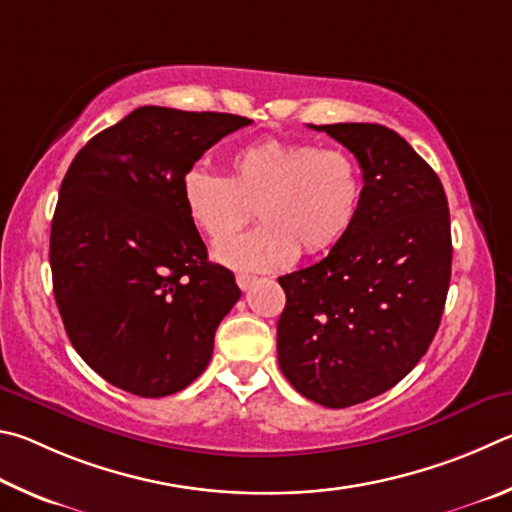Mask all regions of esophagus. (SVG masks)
<instances>
[{
    "mask_svg": "<svg viewBox=\"0 0 512 512\" xmlns=\"http://www.w3.org/2000/svg\"><path fill=\"white\" fill-rule=\"evenodd\" d=\"M254 281H256V276H251V274H236V283L240 290H249L251 285H254Z\"/></svg>",
    "mask_w": 512,
    "mask_h": 512,
    "instance_id": "1",
    "label": "esophagus"
}]
</instances>
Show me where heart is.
Returning <instances> with one entry per match:
<instances>
[{"label":"heart","mask_w":512,"mask_h":512,"mask_svg":"<svg viewBox=\"0 0 512 512\" xmlns=\"http://www.w3.org/2000/svg\"><path fill=\"white\" fill-rule=\"evenodd\" d=\"M191 222L211 242L235 232L254 208L264 224L215 247L220 263L240 270H279L303 251L335 249L362 206V173L344 150L267 137L229 157V175L191 168L182 179Z\"/></svg>","instance_id":"obj_1"}]
</instances>
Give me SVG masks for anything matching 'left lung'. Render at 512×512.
<instances>
[{
  "mask_svg": "<svg viewBox=\"0 0 512 512\" xmlns=\"http://www.w3.org/2000/svg\"><path fill=\"white\" fill-rule=\"evenodd\" d=\"M353 152L362 206L348 236L279 279L276 351L301 396L330 409L371 400L427 353L452 274L450 209L432 166L378 123L310 125Z\"/></svg>",
  "mask_w": 512,
  "mask_h": 512,
  "instance_id": "left-lung-1",
  "label": "left lung"
}]
</instances>
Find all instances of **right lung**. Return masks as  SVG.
Wrapping results in <instances>:
<instances>
[{"label":"right lung","mask_w":512,"mask_h":512,"mask_svg":"<svg viewBox=\"0 0 512 512\" xmlns=\"http://www.w3.org/2000/svg\"><path fill=\"white\" fill-rule=\"evenodd\" d=\"M249 123L146 105L71 161L51 222L53 294L69 342L114 387L164 398L209 364L240 290L227 267L209 261L182 179Z\"/></svg>","instance_id":"add662e5"}]
</instances>
